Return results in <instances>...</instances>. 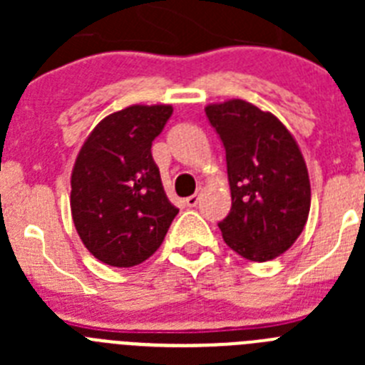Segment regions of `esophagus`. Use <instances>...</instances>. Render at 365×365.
Returning a JSON list of instances; mask_svg holds the SVG:
<instances>
[{"label":"esophagus","mask_w":365,"mask_h":365,"mask_svg":"<svg viewBox=\"0 0 365 365\" xmlns=\"http://www.w3.org/2000/svg\"><path fill=\"white\" fill-rule=\"evenodd\" d=\"M202 186H199L197 188V193H193V195H190L188 199H186V205L190 206V208H193V206H197L199 205V199H201V195H202Z\"/></svg>","instance_id":"esophagus-1"}]
</instances>
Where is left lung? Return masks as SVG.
Masks as SVG:
<instances>
[{
  "label": "left lung",
  "mask_w": 365,
  "mask_h": 365,
  "mask_svg": "<svg viewBox=\"0 0 365 365\" xmlns=\"http://www.w3.org/2000/svg\"><path fill=\"white\" fill-rule=\"evenodd\" d=\"M205 111L227 151L232 208L219 222L222 240L245 259H274L294 245L311 210L298 143L278 117L245 100Z\"/></svg>",
  "instance_id": "left-lung-1"
}]
</instances>
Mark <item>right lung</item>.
Returning <instances> with one entry per match:
<instances>
[{"label": "right lung", "instance_id": "obj_1", "mask_svg": "<svg viewBox=\"0 0 365 365\" xmlns=\"http://www.w3.org/2000/svg\"><path fill=\"white\" fill-rule=\"evenodd\" d=\"M172 106L111 113L86 138L71 173V215L86 248L111 267L153 256L179 214L166 197L151 143Z\"/></svg>", "mask_w": 365, "mask_h": 365}]
</instances>
